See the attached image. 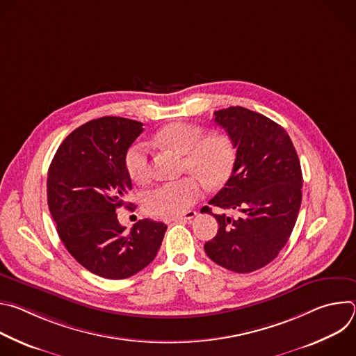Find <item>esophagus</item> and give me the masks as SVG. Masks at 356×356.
I'll use <instances>...</instances> for the list:
<instances>
[{
	"mask_svg": "<svg viewBox=\"0 0 356 356\" xmlns=\"http://www.w3.org/2000/svg\"><path fill=\"white\" fill-rule=\"evenodd\" d=\"M197 216V213L195 211H187V213H184L183 216H179V217H175V218H172L175 222H181V221H190V220H193L194 217Z\"/></svg>",
	"mask_w": 356,
	"mask_h": 356,
	"instance_id": "1",
	"label": "esophagus"
}]
</instances>
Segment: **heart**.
<instances>
[{
  "label": "heart",
  "instance_id": "obj_1",
  "mask_svg": "<svg viewBox=\"0 0 356 356\" xmlns=\"http://www.w3.org/2000/svg\"><path fill=\"white\" fill-rule=\"evenodd\" d=\"M155 139L162 146L183 155V172H190L194 176L162 183L146 191L142 202L149 214L170 218L187 213L202 194L200 179L210 188L221 187L234 170L236 152L234 143L225 135L204 136V131L197 125L175 122L162 128ZM124 162L132 180L142 183L150 177L149 152L145 145H131Z\"/></svg>",
  "mask_w": 356,
  "mask_h": 356
}]
</instances>
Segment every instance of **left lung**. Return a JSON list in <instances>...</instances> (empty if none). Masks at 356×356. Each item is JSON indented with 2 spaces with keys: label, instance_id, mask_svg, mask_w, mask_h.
Returning <instances> with one entry per match:
<instances>
[{
  "label": "left lung",
  "instance_id": "left-lung-1",
  "mask_svg": "<svg viewBox=\"0 0 356 356\" xmlns=\"http://www.w3.org/2000/svg\"><path fill=\"white\" fill-rule=\"evenodd\" d=\"M214 121L228 134L236 159L210 204L234 216L206 209L220 228L204 250L217 265L250 273L270 264L290 238L301 204V166L289 134L270 118L236 106L216 111Z\"/></svg>",
  "mask_w": 356,
  "mask_h": 356
}]
</instances>
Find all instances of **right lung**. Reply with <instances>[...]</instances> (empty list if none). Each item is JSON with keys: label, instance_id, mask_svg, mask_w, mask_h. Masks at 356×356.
<instances>
[{"label": "right lung", "instance_id": "right-lung-1", "mask_svg": "<svg viewBox=\"0 0 356 356\" xmlns=\"http://www.w3.org/2000/svg\"><path fill=\"white\" fill-rule=\"evenodd\" d=\"M142 122L103 117L74 129L47 172V204L70 255L104 279H127L155 259L168 225L138 221L125 232L117 210L132 190L125 154Z\"/></svg>", "mask_w": 356, "mask_h": 356}]
</instances>
